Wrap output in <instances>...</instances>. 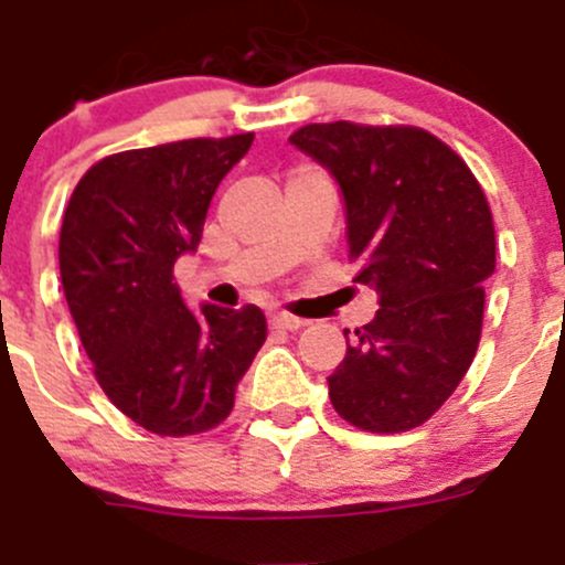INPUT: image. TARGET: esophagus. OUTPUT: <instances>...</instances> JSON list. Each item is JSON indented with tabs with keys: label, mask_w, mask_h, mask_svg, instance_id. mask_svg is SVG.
Masks as SVG:
<instances>
[{
	"label": "esophagus",
	"mask_w": 565,
	"mask_h": 565,
	"mask_svg": "<svg viewBox=\"0 0 565 565\" xmlns=\"http://www.w3.org/2000/svg\"><path fill=\"white\" fill-rule=\"evenodd\" d=\"M270 327L281 329V332H295V329L303 327V320L295 318V315H287V312H273L270 315Z\"/></svg>",
	"instance_id": "34e87169"
}]
</instances>
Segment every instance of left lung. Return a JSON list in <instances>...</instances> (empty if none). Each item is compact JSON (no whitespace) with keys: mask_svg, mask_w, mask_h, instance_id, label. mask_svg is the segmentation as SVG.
<instances>
[{"mask_svg":"<svg viewBox=\"0 0 565 565\" xmlns=\"http://www.w3.org/2000/svg\"><path fill=\"white\" fill-rule=\"evenodd\" d=\"M289 143L338 182L358 281L380 295L377 315L354 329L327 377L329 399L371 434L416 428L479 349L484 281L495 273L484 191L454 149L414 126L312 124Z\"/></svg>","mask_w":565,"mask_h":565,"instance_id":"1","label":"left lung"}]
</instances>
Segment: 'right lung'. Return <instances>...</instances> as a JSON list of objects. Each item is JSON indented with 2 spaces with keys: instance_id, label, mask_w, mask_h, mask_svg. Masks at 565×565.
Here are the masks:
<instances>
[{
  "instance_id": "1",
  "label": "right lung",
  "mask_w": 565,
  "mask_h": 565,
  "mask_svg": "<svg viewBox=\"0 0 565 565\" xmlns=\"http://www.w3.org/2000/svg\"><path fill=\"white\" fill-rule=\"evenodd\" d=\"M250 146L233 135L120 151L81 177L64 211L61 287L84 352L104 394L151 434L216 428L267 338L258 307L191 309L174 284Z\"/></svg>"
}]
</instances>
